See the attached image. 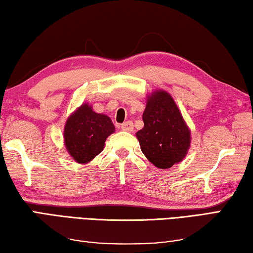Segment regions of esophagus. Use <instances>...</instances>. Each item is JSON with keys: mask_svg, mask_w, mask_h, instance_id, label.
Masks as SVG:
<instances>
[{"mask_svg": "<svg viewBox=\"0 0 253 253\" xmlns=\"http://www.w3.org/2000/svg\"><path fill=\"white\" fill-rule=\"evenodd\" d=\"M121 129L123 131H127V132H131L133 131V123H132L131 121H126L121 124Z\"/></svg>", "mask_w": 253, "mask_h": 253, "instance_id": "obj_1", "label": "esophagus"}]
</instances>
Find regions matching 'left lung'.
<instances>
[{
  "label": "left lung",
  "mask_w": 253,
  "mask_h": 253,
  "mask_svg": "<svg viewBox=\"0 0 253 253\" xmlns=\"http://www.w3.org/2000/svg\"><path fill=\"white\" fill-rule=\"evenodd\" d=\"M142 119L144 126L135 135L147 159L160 169L183 161L192 134L171 95L163 89L147 95Z\"/></svg>",
  "instance_id": "8db88e82"
}]
</instances>
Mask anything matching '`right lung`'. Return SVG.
<instances>
[{"instance_id": "1", "label": "right lung", "mask_w": 253, "mask_h": 253, "mask_svg": "<svg viewBox=\"0 0 253 253\" xmlns=\"http://www.w3.org/2000/svg\"><path fill=\"white\" fill-rule=\"evenodd\" d=\"M112 120L83 103L66 121L64 143L70 157L78 164H88L104 149L107 136L114 133Z\"/></svg>"}]
</instances>
